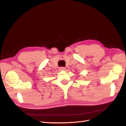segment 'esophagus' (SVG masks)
Masks as SVG:
<instances>
[{
	"mask_svg": "<svg viewBox=\"0 0 126 126\" xmlns=\"http://www.w3.org/2000/svg\"><path fill=\"white\" fill-rule=\"evenodd\" d=\"M59 69H60V71H64L65 70V68L64 67H61Z\"/></svg>",
	"mask_w": 126,
	"mask_h": 126,
	"instance_id": "esophagus-1",
	"label": "esophagus"
}]
</instances>
